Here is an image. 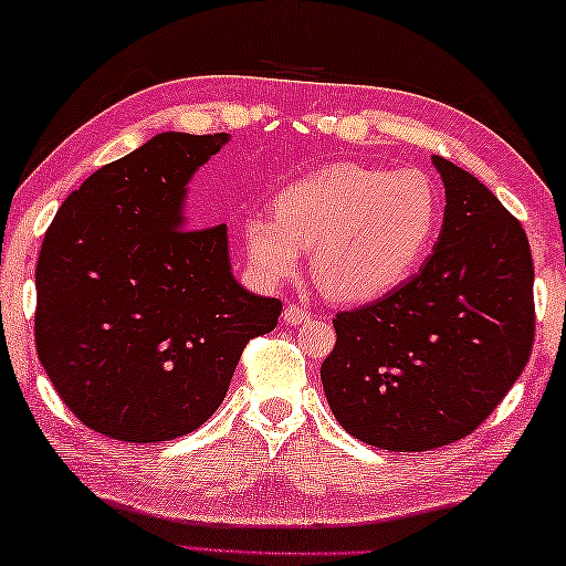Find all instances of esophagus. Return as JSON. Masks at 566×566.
Returning a JSON list of instances; mask_svg holds the SVG:
<instances>
[{"label":"esophagus","mask_w":566,"mask_h":566,"mask_svg":"<svg viewBox=\"0 0 566 566\" xmlns=\"http://www.w3.org/2000/svg\"><path fill=\"white\" fill-rule=\"evenodd\" d=\"M283 318L291 323V326H298V323H308L311 321V313L301 308V305H285L283 308Z\"/></svg>","instance_id":"obj_1"}]
</instances>
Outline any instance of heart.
<instances>
[{
	"instance_id": "1",
	"label": "heart",
	"mask_w": 566,
	"mask_h": 566,
	"mask_svg": "<svg viewBox=\"0 0 566 566\" xmlns=\"http://www.w3.org/2000/svg\"><path fill=\"white\" fill-rule=\"evenodd\" d=\"M439 196L419 170L338 163L305 175L275 196V218L243 220L248 258L268 281L295 273L313 248V275L340 303L391 293L429 248Z\"/></svg>"
}]
</instances>
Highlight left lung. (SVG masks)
Wrapping results in <instances>:
<instances>
[{"label":"left lung","mask_w":566,"mask_h":566,"mask_svg":"<svg viewBox=\"0 0 566 566\" xmlns=\"http://www.w3.org/2000/svg\"><path fill=\"white\" fill-rule=\"evenodd\" d=\"M447 188L439 243L391 293L333 318L321 381L338 423L388 451L469 437L522 374L534 346L526 233L474 175L433 155Z\"/></svg>","instance_id":"1"}]
</instances>
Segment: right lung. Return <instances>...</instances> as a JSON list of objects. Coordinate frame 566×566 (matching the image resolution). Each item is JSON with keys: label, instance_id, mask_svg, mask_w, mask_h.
<instances>
[{"label": "right lung", "instance_id": "right-lung-1", "mask_svg": "<svg viewBox=\"0 0 566 566\" xmlns=\"http://www.w3.org/2000/svg\"><path fill=\"white\" fill-rule=\"evenodd\" d=\"M226 133H163L70 192L36 261V356L102 437L160 443L218 411L250 338L283 303L245 291L226 226L196 228L185 185Z\"/></svg>", "mask_w": 566, "mask_h": 566}]
</instances>
